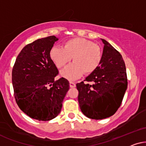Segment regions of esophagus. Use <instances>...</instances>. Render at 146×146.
I'll return each instance as SVG.
<instances>
[{"instance_id": "34e87169", "label": "esophagus", "mask_w": 146, "mask_h": 146, "mask_svg": "<svg viewBox=\"0 0 146 146\" xmlns=\"http://www.w3.org/2000/svg\"><path fill=\"white\" fill-rule=\"evenodd\" d=\"M69 85H70V87H71V88H73V87H76V84H75V83L72 82V81L69 82Z\"/></svg>"}]
</instances>
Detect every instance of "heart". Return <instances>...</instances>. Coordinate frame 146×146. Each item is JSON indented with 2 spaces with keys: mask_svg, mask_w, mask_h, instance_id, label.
Masks as SVG:
<instances>
[{
  "mask_svg": "<svg viewBox=\"0 0 146 146\" xmlns=\"http://www.w3.org/2000/svg\"><path fill=\"white\" fill-rule=\"evenodd\" d=\"M50 57L58 68L69 63L73 57V63L61 71L64 78L73 81L80 78L84 73L90 74L100 66L102 59L100 46L83 38H71L64 44L63 48L54 46L50 50Z\"/></svg>",
  "mask_w": 146,
  "mask_h": 146,
  "instance_id": "obj_1",
  "label": "heart"
}]
</instances>
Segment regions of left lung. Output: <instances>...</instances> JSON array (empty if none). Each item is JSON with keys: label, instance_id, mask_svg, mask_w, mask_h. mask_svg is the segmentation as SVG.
<instances>
[{"label": "left lung", "instance_id": "left-lung-1", "mask_svg": "<svg viewBox=\"0 0 146 146\" xmlns=\"http://www.w3.org/2000/svg\"><path fill=\"white\" fill-rule=\"evenodd\" d=\"M102 59L99 67L77 83L78 102L83 113L93 119L113 115L121 106L127 87L125 65L121 54L103 38Z\"/></svg>", "mask_w": 146, "mask_h": 146}]
</instances>
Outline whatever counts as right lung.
I'll use <instances>...</instances> for the list:
<instances>
[{"label":"right lung","mask_w":146,"mask_h":146,"mask_svg":"<svg viewBox=\"0 0 146 146\" xmlns=\"http://www.w3.org/2000/svg\"><path fill=\"white\" fill-rule=\"evenodd\" d=\"M59 40L55 36L38 38L19 54L12 72L15 98L19 108L33 119L49 121L61 112L69 89L63 78L55 81L58 69L50 50Z\"/></svg>","instance_id":"obj_1"}]
</instances>
